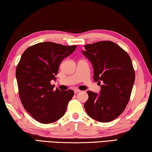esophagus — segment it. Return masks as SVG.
<instances>
[{
	"label": "esophagus",
	"instance_id": "obj_1",
	"mask_svg": "<svg viewBox=\"0 0 152 152\" xmlns=\"http://www.w3.org/2000/svg\"><path fill=\"white\" fill-rule=\"evenodd\" d=\"M79 91H80V90H79V89H74V93L75 94H77L78 92H79Z\"/></svg>",
	"mask_w": 152,
	"mask_h": 152
}]
</instances>
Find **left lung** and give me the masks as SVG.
<instances>
[{
	"mask_svg": "<svg viewBox=\"0 0 152 152\" xmlns=\"http://www.w3.org/2000/svg\"><path fill=\"white\" fill-rule=\"evenodd\" d=\"M81 51L91 61L95 82L102 83L99 94L88 91L84 107L88 115L97 121L108 123L125 110L135 81L132 61L126 51L111 41L85 45Z\"/></svg>",
	"mask_w": 152,
	"mask_h": 152,
	"instance_id": "1",
	"label": "left lung"
}]
</instances>
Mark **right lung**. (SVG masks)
I'll return each instance as SVG.
<instances>
[{
  "instance_id": "add662e5",
  "label": "right lung",
  "mask_w": 152,
  "mask_h": 152,
  "mask_svg": "<svg viewBox=\"0 0 152 152\" xmlns=\"http://www.w3.org/2000/svg\"><path fill=\"white\" fill-rule=\"evenodd\" d=\"M76 48L45 42L29 46L22 54L16 69L19 98L26 110L39 123H54L65 113L74 91H54L50 81L56 80L60 64Z\"/></svg>"
}]
</instances>
